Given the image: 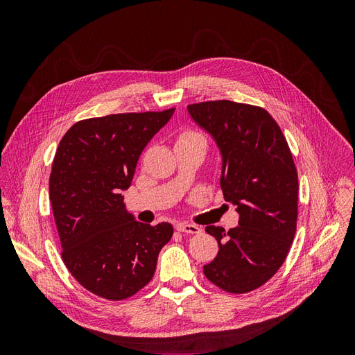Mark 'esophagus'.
Wrapping results in <instances>:
<instances>
[{"instance_id": "34e87169", "label": "esophagus", "mask_w": 355, "mask_h": 355, "mask_svg": "<svg viewBox=\"0 0 355 355\" xmlns=\"http://www.w3.org/2000/svg\"><path fill=\"white\" fill-rule=\"evenodd\" d=\"M176 230L179 232H185V234H200L201 232V228L198 227V225H194V223H178L176 225Z\"/></svg>"}]
</instances>
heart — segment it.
Listing matches in <instances>:
<instances>
[{
  "instance_id": "b5f03b06",
  "label": "heart",
  "mask_w": 355,
  "mask_h": 355,
  "mask_svg": "<svg viewBox=\"0 0 355 355\" xmlns=\"http://www.w3.org/2000/svg\"><path fill=\"white\" fill-rule=\"evenodd\" d=\"M182 144H202V145H206V141H204L202 136H200L196 132H185V133H182L179 136L176 145H182Z\"/></svg>"
}]
</instances>
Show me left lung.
<instances>
[{
	"instance_id": "obj_1",
	"label": "left lung",
	"mask_w": 355,
	"mask_h": 355,
	"mask_svg": "<svg viewBox=\"0 0 355 355\" xmlns=\"http://www.w3.org/2000/svg\"><path fill=\"white\" fill-rule=\"evenodd\" d=\"M216 144L223 197L239 213L230 231L209 225L219 252L204 265L209 280L230 293L261 287L280 270L293 243L297 219V173L280 127L265 110L231 101L188 106Z\"/></svg>"
}]
</instances>
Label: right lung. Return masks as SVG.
<instances>
[{
  "label": "right lung",
  "instance_id": "right-lung-1",
  "mask_svg": "<svg viewBox=\"0 0 355 355\" xmlns=\"http://www.w3.org/2000/svg\"><path fill=\"white\" fill-rule=\"evenodd\" d=\"M173 112L89 118L75 123L58 146L49 187L62 259L101 297L120 300L145 287L173 235L168 222H137L121 196L145 146Z\"/></svg>",
  "mask_w": 355,
  "mask_h": 355
}]
</instances>
